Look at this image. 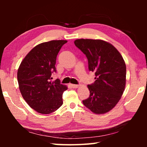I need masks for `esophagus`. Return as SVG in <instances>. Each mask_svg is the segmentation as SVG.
I'll use <instances>...</instances> for the list:
<instances>
[{
    "mask_svg": "<svg viewBox=\"0 0 147 147\" xmlns=\"http://www.w3.org/2000/svg\"><path fill=\"white\" fill-rule=\"evenodd\" d=\"M70 86L73 88H77L78 87H79V85H76V84H70Z\"/></svg>",
    "mask_w": 147,
    "mask_h": 147,
    "instance_id": "34e87169",
    "label": "esophagus"
}]
</instances>
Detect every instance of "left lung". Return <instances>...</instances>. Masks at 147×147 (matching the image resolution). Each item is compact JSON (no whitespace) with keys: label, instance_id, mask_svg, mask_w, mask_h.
<instances>
[{"label":"left lung","instance_id":"obj_1","mask_svg":"<svg viewBox=\"0 0 147 147\" xmlns=\"http://www.w3.org/2000/svg\"><path fill=\"white\" fill-rule=\"evenodd\" d=\"M74 45L86 54L89 70L96 80L88 86V98L82 102L96 114L108 112L123 95L126 85V64L120 53L109 43L100 39H80Z\"/></svg>","mask_w":147,"mask_h":147}]
</instances>
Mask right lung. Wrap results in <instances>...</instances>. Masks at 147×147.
<instances>
[{
  "label": "right lung",
  "mask_w": 147,
  "mask_h": 147,
  "mask_svg": "<svg viewBox=\"0 0 147 147\" xmlns=\"http://www.w3.org/2000/svg\"><path fill=\"white\" fill-rule=\"evenodd\" d=\"M66 40L39 44L25 56L17 71L19 88L26 103L37 112L49 114L63 104L62 94L67 89L59 80L52 81L56 57Z\"/></svg>",
  "instance_id": "right-lung-1"
}]
</instances>
